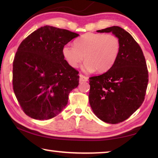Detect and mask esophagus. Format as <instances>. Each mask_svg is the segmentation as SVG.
I'll list each match as a JSON object with an SVG mask.
<instances>
[{"label":"esophagus","mask_w":158,"mask_h":158,"mask_svg":"<svg viewBox=\"0 0 158 158\" xmlns=\"http://www.w3.org/2000/svg\"><path fill=\"white\" fill-rule=\"evenodd\" d=\"M79 79H80V81H88L87 77L84 76L81 74H79Z\"/></svg>","instance_id":"esophagus-1"}]
</instances>
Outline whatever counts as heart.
I'll return each mask as SVG.
<instances>
[{"label": "heart", "mask_w": 158, "mask_h": 158, "mask_svg": "<svg viewBox=\"0 0 158 158\" xmlns=\"http://www.w3.org/2000/svg\"><path fill=\"white\" fill-rule=\"evenodd\" d=\"M74 44V47L69 44L63 47V56L74 68H78L84 58L82 69L85 73L108 71L116 63L121 50L116 36L104 33H85L77 38Z\"/></svg>", "instance_id": "b5f03b06"}]
</instances>
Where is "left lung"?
<instances>
[{
	"instance_id": "1",
	"label": "left lung",
	"mask_w": 158,
	"mask_h": 158,
	"mask_svg": "<svg viewBox=\"0 0 158 158\" xmlns=\"http://www.w3.org/2000/svg\"><path fill=\"white\" fill-rule=\"evenodd\" d=\"M112 33L121 50L116 63L101 75L90 77L89 103L98 118L116 124L127 119L142 105L148 73L142 50L132 36L119 26L97 31Z\"/></svg>"
}]
</instances>
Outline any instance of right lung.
<instances>
[{"mask_svg":"<svg viewBox=\"0 0 158 158\" xmlns=\"http://www.w3.org/2000/svg\"><path fill=\"white\" fill-rule=\"evenodd\" d=\"M79 35L65 29L44 26L21 42L13 61L12 84L16 98L32 118L57 116L79 85V72L64 59L63 48Z\"/></svg>","mask_w":158,"mask_h":158,"instance_id":"1","label":"right lung"}]
</instances>
